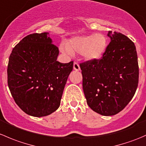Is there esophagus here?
Instances as JSON below:
<instances>
[{
    "label": "esophagus",
    "instance_id": "1",
    "mask_svg": "<svg viewBox=\"0 0 146 146\" xmlns=\"http://www.w3.org/2000/svg\"><path fill=\"white\" fill-rule=\"evenodd\" d=\"M73 69H74L75 70H76V71H78L80 69V66H79V64H78V62H76V61H74V63H73Z\"/></svg>",
    "mask_w": 146,
    "mask_h": 146
}]
</instances>
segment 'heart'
<instances>
[{"mask_svg":"<svg viewBox=\"0 0 146 146\" xmlns=\"http://www.w3.org/2000/svg\"><path fill=\"white\" fill-rule=\"evenodd\" d=\"M107 47V38L104 34L82 35L71 38L67 45L60 46L61 51L72 55L73 53L80 54L87 61H96L102 58Z\"/></svg>","mask_w":146,"mask_h":146,"instance_id":"1","label":"heart"}]
</instances>
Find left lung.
<instances>
[{"mask_svg":"<svg viewBox=\"0 0 146 146\" xmlns=\"http://www.w3.org/2000/svg\"><path fill=\"white\" fill-rule=\"evenodd\" d=\"M111 39L101 58L80 64L82 88L88 106L103 116L118 114L131 100L138 84L134 43L120 32L109 31Z\"/></svg>","mask_w":146,"mask_h":146,"instance_id":"left-lung-1","label":"left lung"}]
</instances>
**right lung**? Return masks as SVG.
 Here are the masks:
<instances>
[{
  "label": "right lung",
  "instance_id": "add662e5",
  "mask_svg": "<svg viewBox=\"0 0 146 146\" xmlns=\"http://www.w3.org/2000/svg\"><path fill=\"white\" fill-rule=\"evenodd\" d=\"M58 54L48 32L27 35L13 48L8 85L15 103L26 114L45 117L59 107L73 61L58 62Z\"/></svg>",
  "mask_w": 146,
  "mask_h": 146
}]
</instances>
